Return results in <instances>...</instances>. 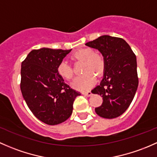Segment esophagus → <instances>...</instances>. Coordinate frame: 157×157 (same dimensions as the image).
I'll list each match as a JSON object with an SVG mask.
<instances>
[{
    "instance_id": "34e87169",
    "label": "esophagus",
    "mask_w": 157,
    "mask_h": 157,
    "mask_svg": "<svg viewBox=\"0 0 157 157\" xmlns=\"http://www.w3.org/2000/svg\"><path fill=\"white\" fill-rule=\"evenodd\" d=\"M82 94L83 95H85V96H87V97H90V95L92 94V93L90 91H83Z\"/></svg>"
}]
</instances>
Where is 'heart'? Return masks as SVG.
<instances>
[{
  "label": "heart",
  "instance_id": "obj_1",
  "mask_svg": "<svg viewBox=\"0 0 157 157\" xmlns=\"http://www.w3.org/2000/svg\"><path fill=\"white\" fill-rule=\"evenodd\" d=\"M72 59L75 61H83L82 72L83 75L77 77L74 80L72 85L80 90L89 89L94 83L93 75H101L104 69V59L103 56L98 52H93L90 48H85L77 51L72 55ZM58 75L66 80H71L73 78L74 72L72 67L66 61H62L57 67Z\"/></svg>",
  "mask_w": 157,
  "mask_h": 157
}]
</instances>
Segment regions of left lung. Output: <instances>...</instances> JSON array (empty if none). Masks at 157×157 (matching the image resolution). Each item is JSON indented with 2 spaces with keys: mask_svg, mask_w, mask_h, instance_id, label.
Here are the masks:
<instances>
[{
  "mask_svg": "<svg viewBox=\"0 0 157 157\" xmlns=\"http://www.w3.org/2000/svg\"><path fill=\"white\" fill-rule=\"evenodd\" d=\"M85 45L98 49L104 57L103 78L91 90L103 98L95 112L106 119L118 117L130 106L138 88L136 56L128 44L117 37L103 35Z\"/></svg>",
  "mask_w": 157,
  "mask_h": 157,
  "instance_id": "1",
  "label": "left lung"
}]
</instances>
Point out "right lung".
Here are the masks:
<instances>
[{
  "label": "right lung",
  "instance_id": "right-lung-1",
  "mask_svg": "<svg viewBox=\"0 0 157 157\" xmlns=\"http://www.w3.org/2000/svg\"><path fill=\"white\" fill-rule=\"evenodd\" d=\"M71 50H32L22 62V97L34 116L48 125H57L69 119L75 98L81 95L57 73L58 65Z\"/></svg>",
  "mask_w": 157,
  "mask_h": 157
}]
</instances>
